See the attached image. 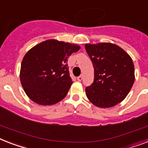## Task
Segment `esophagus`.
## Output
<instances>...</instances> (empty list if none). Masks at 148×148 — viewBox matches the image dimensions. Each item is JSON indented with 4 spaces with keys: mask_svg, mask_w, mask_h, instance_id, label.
Instances as JSON below:
<instances>
[{
    "mask_svg": "<svg viewBox=\"0 0 148 148\" xmlns=\"http://www.w3.org/2000/svg\"><path fill=\"white\" fill-rule=\"evenodd\" d=\"M83 77H83V75H80V76L77 77V79L78 81H81V80H83Z\"/></svg>",
    "mask_w": 148,
    "mask_h": 148,
    "instance_id": "obj_1",
    "label": "esophagus"
}]
</instances>
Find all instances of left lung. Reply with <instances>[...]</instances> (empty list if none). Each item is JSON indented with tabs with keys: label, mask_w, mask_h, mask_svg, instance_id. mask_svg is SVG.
Segmentation results:
<instances>
[{
	"label": "left lung",
	"mask_w": 148,
	"mask_h": 148,
	"mask_svg": "<svg viewBox=\"0 0 148 148\" xmlns=\"http://www.w3.org/2000/svg\"><path fill=\"white\" fill-rule=\"evenodd\" d=\"M94 68V80L85 90L86 97L99 108H109L124 100L134 82L132 58L116 44H85Z\"/></svg>",
	"instance_id": "1"
}]
</instances>
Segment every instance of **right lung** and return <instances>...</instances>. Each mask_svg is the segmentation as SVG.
<instances>
[{
	"instance_id": "add662e5",
	"label": "right lung",
	"mask_w": 148,
	"mask_h": 148,
	"mask_svg": "<svg viewBox=\"0 0 148 148\" xmlns=\"http://www.w3.org/2000/svg\"><path fill=\"white\" fill-rule=\"evenodd\" d=\"M80 46L57 39L37 44L24 55L20 78L31 100L42 106L54 105L66 97L71 86L67 62Z\"/></svg>"
}]
</instances>
